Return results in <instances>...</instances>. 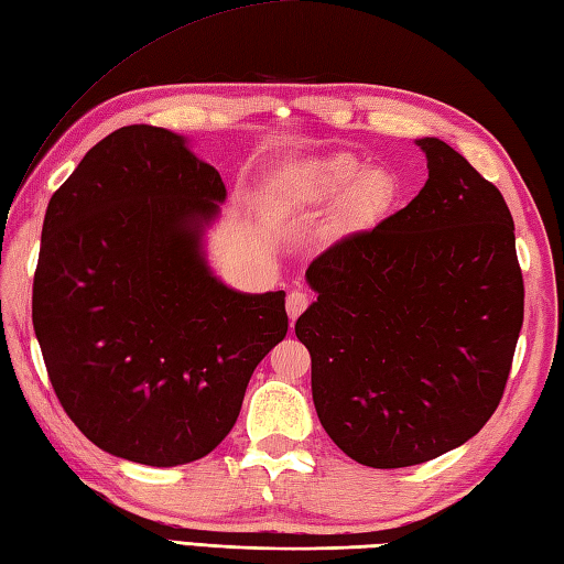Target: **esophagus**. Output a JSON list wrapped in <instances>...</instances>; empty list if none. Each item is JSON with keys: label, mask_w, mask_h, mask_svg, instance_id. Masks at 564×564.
<instances>
[{"label": "esophagus", "mask_w": 564, "mask_h": 564, "mask_svg": "<svg viewBox=\"0 0 564 564\" xmlns=\"http://www.w3.org/2000/svg\"><path fill=\"white\" fill-rule=\"evenodd\" d=\"M311 305V295L303 293V291H291L289 297H285V311H289V317H291V325L295 323L297 317H301V313L305 311V307Z\"/></svg>", "instance_id": "obj_1"}]
</instances>
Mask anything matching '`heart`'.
<instances>
[{
	"label": "heart",
	"mask_w": 564,
	"mask_h": 564,
	"mask_svg": "<svg viewBox=\"0 0 564 564\" xmlns=\"http://www.w3.org/2000/svg\"><path fill=\"white\" fill-rule=\"evenodd\" d=\"M401 197V181L386 165H369L347 153L319 159L285 173L271 185L273 209H307L337 200L335 219L341 229H371L393 213Z\"/></svg>",
	"instance_id": "b5f03b06"
}]
</instances>
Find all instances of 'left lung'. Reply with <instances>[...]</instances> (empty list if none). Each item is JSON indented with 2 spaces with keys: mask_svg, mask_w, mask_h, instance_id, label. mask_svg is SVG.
I'll use <instances>...</instances> for the list:
<instances>
[{
  "mask_svg": "<svg viewBox=\"0 0 564 564\" xmlns=\"http://www.w3.org/2000/svg\"><path fill=\"white\" fill-rule=\"evenodd\" d=\"M427 183L399 213L319 253L297 317L313 401L359 465L399 469L465 445L509 381L523 325L513 217L445 141H415Z\"/></svg>",
  "mask_w": 564,
  "mask_h": 564,
  "instance_id": "8db88e82",
  "label": "left lung"
}]
</instances>
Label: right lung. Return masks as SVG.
<instances>
[{
  "label": "right lung",
  "instance_id": "obj_1",
  "mask_svg": "<svg viewBox=\"0 0 564 564\" xmlns=\"http://www.w3.org/2000/svg\"><path fill=\"white\" fill-rule=\"evenodd\" d=\"M225 197L183 137L149 124L95 143L51 197L33 329L63 411L109 455H209L289 333L283 291L239 293L207 267L203 231Z\"/></svg>",
  "mask_w": 564,
  "mask_h": 564
}]
</instances>
